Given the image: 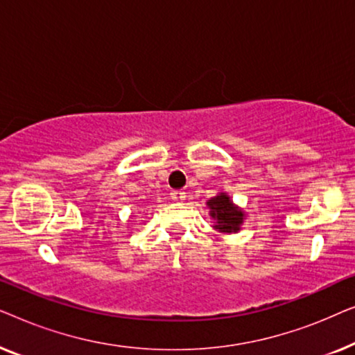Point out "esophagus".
Instances as JSON below:
<instances>
[{"label": "esophagus", "mask_w": 355, "mask_h": 355, "mask_svg": "<svg viewBox=\"0 0 355 355\" xmlns=\"http://www.w3.org/2000/svg\"><path fill=\"white\" fill-rule=\"evenodd\" d=\"M169 196H171L173 200L178 202V203H182L184 200H186V192H184V191H171Z\"/></svg>", "instance_id": "1"}]
</instances>
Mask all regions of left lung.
<instances>
[{"mask_svg": "<svg viewBox=\"0 0 355 355\" xmlns=\"http://www.w3.org/2000/svg\"><path fill=\"white\" fill-rule=\"evenodd\" d=\"M207 207L210 208V216L215 220V230L220 232H237L241 230L245 215L242 208L232 203L227 193H216L207 202Z\"/></svg>", "mask_w": 355, "mask_h": 355, "instance_id": "obj_1", "label": "left lung"}]
</instances>
